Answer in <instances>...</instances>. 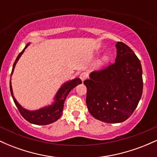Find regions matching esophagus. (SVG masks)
Wrapping results in <instances>:
<instances>
[{"mask_svg": "<svg viewBox=\"0 0 157 157\" xmlns=\"http://www.w3.org/2000/svg\"><path fill=\"white\" fill-rule=\"evenodd\" d=\"M80 78L81 79V80L82 81H84L86 78H87V74L86 72H82L80 75Z\"/></svg>", "mask_w": 157, "mask_h": 157, "instance_id": "esophagus-1", "label": "esophagus"}]
</instances>
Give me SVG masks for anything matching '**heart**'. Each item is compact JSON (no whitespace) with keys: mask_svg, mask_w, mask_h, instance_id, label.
Listing matches in <instances>:
<instances>
[{"mask_svg":"<svg viewBox=\"0 0 157 157\" xmlns=\"http://www.w3.org/2000/svg\"><path fill=\"white\" fill-rule=\"evenodd\" d=\"M107 60V58H105H105H104V60Z\"/></svg>","mask_w":157,"mask_h":157,"instance_id":"1","label":"heart"}]
</instances>
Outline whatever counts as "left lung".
Instances as JSON below:
<instances>
[{"label":"left lung","mask_w":157,"mask_h":157,"mask_svg":"<svg viewBox=\"0 0 157 157\" xmlns=\"http://www.w3.org/2000/svg\"><path fill=\"white\" fill-rule=\"evenodd\" d=\"M115 62L92 71L83 82L87 88L86 105L97 120L107 123L125 121L137 107L142 94L141 63L133 50L117 42Z\"/></svg>","instance_id":"8db88e82"}]
</instances>
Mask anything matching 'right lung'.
I'll use <instances>...</instances> for the list:
<instances>
[{
    "label": "right lung",
    "instance_id": "obj_1",
    "mask_svg": "<svg viewBox=\"0 0 157 157\" xmlns=\"http://www.w3.org/2000/svg\"><path fill=\"white\" fill-rule=\"evenodd\" d=\"M29 44L26 45V47L24 48V49L19 54L18 56L17 57V58H16L15 63H14L13 67H12V74L13 73L16 63H17V60H19V58L21 57V55L23 53L24 50L28 47ZM80 83H82V81L80 80V78H75V80L66 82V83L63 85L62 87H61L60 89H59V91H57L55 98V102H54L52 105L47 106V107L42 108V109L39 110H36V111H28V110L23 109L22 106L17 102V100H15V98L13 96L12 85H11V80L10 91L12 98H13L14 102H15V104L16 106H17L19 112L21 113V115H22L23 117L28 122H29L30 123L35 124V125H48V124L52 123V122L57 121V120L60 117L61 115H62L63 113L62 112L63 110L64 102L65 100H66V97L68 96V94H69L70 91H71L75 86H77V85Z\"/></svg>",
    "mask_w": 157,
    "mask_h": 157
}]
</instances>
